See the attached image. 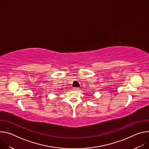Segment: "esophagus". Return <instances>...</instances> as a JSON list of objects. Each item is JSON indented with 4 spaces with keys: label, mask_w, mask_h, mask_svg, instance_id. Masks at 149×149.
<instances>
[{
    "label": "esophagus",
    "mask_w": 149,
    "mask_h": 149,
    "mask_svg": "<svg viewBox=\"0 0 149 149\" xmlns=\"http://www.w3.org/2000/svg\"><path fill=\"white\" fill-rule=\"evenodd\" d=\"M73 90H74V91H79V88H75V87H74V88H73Z\"/></svg>",
    "instance_id": "1"
}]
</instances>
